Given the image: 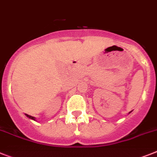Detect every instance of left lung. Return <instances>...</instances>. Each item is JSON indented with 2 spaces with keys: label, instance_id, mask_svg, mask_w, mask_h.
<instances>
[{
  "label": "left lung",
  "instance_id": "8db88e82",
  "mask_svg": "<svg viewBox=\"0 0 157 157\" xmlns=\"http://www.w3.org/2000/svg\"><path fill=\"white\" fill-rule=\"evenodd\" d=\"M130 113H131V112H130Z\"/></svg>",
  "mask_w": 157,
  "mask_h": 157
}]
</instances>
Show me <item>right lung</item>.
<instances>
[{"mask_svg":"<svg viewBox=\"0 0 157 157\" xmlns=\"http://www.w3.org/2000/svg\"><path fill=\"white\" fill-rule=\"evenodd\" d=\"M25 116L27 117H29V118H30V119H32V120H33V121H35V117H32V116H30V115H28V114H25Z\"/></svg>","mask_w":157,"mask_h":157,"instance_id":"obj_1","label":"right lung"}]
</instances>
